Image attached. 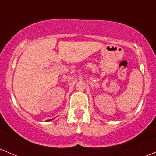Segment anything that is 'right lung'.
Listing matches in <instances>:
<instances>
[{
    "label": "right lung",
    "mask_w": 156,
    "mask_h": 156,
    "mask_svg": "<svg viewBox=\"0 0 156 156\" xmlns=\"http://www.w3.org/2000/svg\"><path fill=\"white\" fill-rule=\"evenodd\" d=\"M50 120H52V119H49V121H50Z\"/></svg>",
    "instance_id": "right-lung-1"
}]
</instances>
